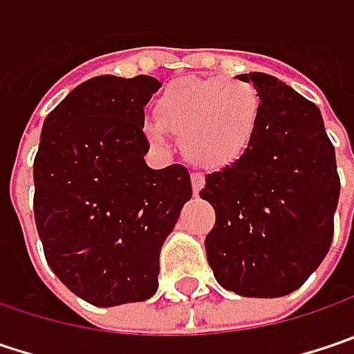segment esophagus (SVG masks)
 Returning <instances> with one entry per match:
<instances>
[{"instance_id": "obj_1", "label": "esophagus", "mask_w": 354, "mask_h": 354, "mask_svg": "<svg viewBox=\"0 0 354 354\" xmlns=\"http://www.w3.org/2000/svg\"><path fill=\"white\" fill-rule=\"evenodd\" d=\"M203 185H205L203 175H201V173H193V175H191V187H193V193L199 195V191L203 189Z\"/></svg>"}]
</instances>
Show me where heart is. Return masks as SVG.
Listing matches in <instances>:
<instances>
[{
    "instance_id": "1",
    "label": "heart",
    "mask_w": 354,
    "mask_h": 354,
    "mask_svg": "<svg viewBox=\"0 0 354 354\" xmlns=\"http://www.w3.org/2000/svg\"><path fill=\"white\" fill-rule=\"evenodd\" d=\"M155 114L142 122L153 145L165 147L171 133L191 163L219 171L252 149L262 124V96L243 80L181 78L159 94Z\"/></svg>"
}]
</instances>
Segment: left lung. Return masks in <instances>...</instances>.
Masks as SVG:
<instances>
[{
    "label": "left lung",
    "mask_w": 354,
    "mask_h": 354,
    "mask_svg": "<svg viewBox=\"0 0 354 354\" xmlns=\"http://www.w3.org/2000/svg\"><path fill=\"white\" fill-rule=\"evenodd\" d=\"M262 96V124L240 163L205 177L215 209L207 262L225 290L278 298L298 290L328 254L339 203L335 147L318 106L282 80L238 76Z\"/></svg>",
    "instance_id": "obj_1"
}]
</instances>
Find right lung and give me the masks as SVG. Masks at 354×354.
Returning <instances> with one entry per match:
<instances>
[{
    "instance_id": "1",
    "label": "right lung",
    "mask_w": 354,
    "mask_h": 354,
    "mask_svg": "<svg viewBox=\"0 0 354 354\" xmlns=\"http://www.w3.org/2000/svg\"><path fill=\"white\" fill-rule=\"evenodd\" d=\"M153 76H94L46 116L34 159V215L64 286L94 306L142 302L159 254L193 195L183 165L151 169L142 106Z\"/></svg>"
}]
</instances>
